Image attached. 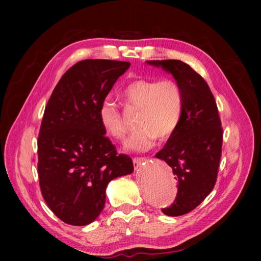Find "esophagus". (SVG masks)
<instances>
[{"instance_id": "obj_1", "label": "esophagus", "mask_w": 261, "mask_h": 261, "mask_svg": "<svg viewBox=\"0 0 261 261\" xmlns=\"http://www.w3.org/2000/svg\"><path fill=\"white\" fill-rule=\"evenodd\" d=\"M146 161H147L146 158H134V159H133L134 167H135V169H137L138 167H140V165Z\"/></svg>"}]
</instances>
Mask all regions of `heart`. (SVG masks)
Listing matches in <instances>:
<instances>
[{"mask_svg":"<svg viewBox=\"0 0 261 261\" xmlns=\"http://www.w3.org/2000/svg\"><path fill=\"white\" fill-rule=\"evenodd\" d=\"M125 105L139 110L137 126L140 128L126 140L125 148L145 152L151 149L159 137L169 139L178 127L184 111V93L173 80H135L122 90ZM99 120L108 135L122 139L126 134L122 113L113 102L106 100L99 109Z\"/></svg>","mask_w":261,"mask_h":261,"instance_id":"b5f03b06","label":"heart"}]
</instances>
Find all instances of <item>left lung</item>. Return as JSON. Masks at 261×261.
<instances>
[{"mask_svg": "<svg viewBox=\"0 0 261 261\" xmlns=\"http://www.w3.org/2000/svg\"><path fill=\"white\" fill-rule=\"evenodd\" d=\"M147 63L172 74L184 93V111L178 127L155 154L170 165L178 181L174 202L162 212L178 217L199 206L215 187L223 129L208 84L191 66L178 60Z\"/></svg>", "mask_w": 261, "mask_h": 261, "instance_id": "obj_1", "label": "left lung"}]
</instances>
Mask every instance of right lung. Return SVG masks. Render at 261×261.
Masks as SVG:
<instances>
[{
	"mask_svg": "<svg viewBox=\"0 0 261 261\" xmlns=\"http://www.w3.org/2000/svg\"><path fill=\"white\" fill-rule=\"evenodd\" d=\"M130 63L84 60L62 76L45 107L38 137V175L43 198L63 222L96 220L112 179L133 173L99 120V109Z\"/></svg>",
	"mask_w": 261,
	"mask_h": 261,
	"instance_id": "1",
	"label": "right lung"
}]
</instances>
